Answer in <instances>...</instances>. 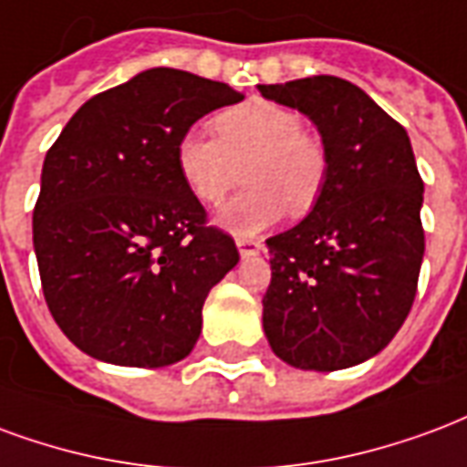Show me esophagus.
I'll return each instance as SVG.
<instances>
[{
    "instance_id": "obj_1",
    "label": "esophagus",
    "mask_w": 467,
    "mask_h": 467,
    "mask_svg": "<svg viewBox=\"0 0 467 467\" xmlns=\"http://www.w3.org/2000/svg\"><path fill=\"white\" fill-rule=\"evenodd\" d=\"M236 246L241 258H251L261 254V241H254V238H236Z\"/></svg>"
}]
</instances>
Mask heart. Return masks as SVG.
Returning a JSON list of instances; mask_svg holds the SVG:
<instances>
[{"instance_id": "heart-1", "label": "heart", "mask_w": 467, "mask_h": 467, "mask_svg": "<svg viewBox=\"0 0 467 467\" xmlns=\"http://www.w3.org/2000/svg\"><path fill=\"white\" fill-rule=\"evenodd\" d=\"M219 139L186 131L176 144V169L203 206L216 209L246 179L248 189L221 211V226L248 236L288 211L304 216L321 199L328 151L304 119L266 99H248L213 117Z\"/></svg>"}]
</instances>
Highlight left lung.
I'll use <instances>...</instances> for the list:
<instances>
[{"label": "left lung", "mask_w": 467, "mask_h": 467, "mask_svg": "<svg viewBox=\"0 0 467 467\" xmlns=\"http://www.w3.org/2000/svg\"><path fill=\"white\" fill-rule=\"evenodd\" d=\"M258 91L311 119L328 151L311 213L266 241L264 331L294 368L358 366L390 343L418 291L423 179L410 139L366 91L338 77Z\"/></svg>", "instance_id": "1"}]
</instances>
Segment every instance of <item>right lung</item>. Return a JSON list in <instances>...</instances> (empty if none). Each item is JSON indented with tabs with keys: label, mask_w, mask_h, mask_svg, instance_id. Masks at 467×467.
Here are the masks:
<instances>
[{
	"label": "right lung",
	"mask_w": 467,
	"mask_h": 467,
	"mask_svg": "<svg viewBox=\"0 0 467 467\" xmlns=\"http://www.w3.org/2000/svg\"><path fill=\"white\" fill-rule=\"evenodd\" d=\"M241 99L189 71L146 69L91 97L47 151L34 254L54 321L91 358L161 368L199 341L203 301L238 248L206 223L176 144Z\"/></svg>",
	"instance_id": "add662e5"
}]
</instances>
